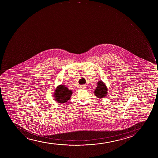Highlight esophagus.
Listing matches in <instances>:
<instances>
[{"instance_id":"obj_1","label":"esophagus","mask_w":158,"mask_h":158,"mask_svg":"<svg viewBox=\"0 0 158 158\" xmlns=\"http://www.w3.org/2000/svg\"><path fill=\"white\" fill-rule=\"evenodd\" d=\"M80 88H82V89H84L85 88V85H81L80 86Z\"/></svg>"}]
</instances>
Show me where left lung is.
<instances>
[{"instance_id": "left-lung-1", "label": "left lung", "mask_w": 158, "mask_h": 158, "mask_svg": "<svg viewBox=\"0 0 158 158\" xmlns=\"http://www.w3.org/2000/svg\"><path fill=\"white\" fill-rule=\"evenodd\" d=\"M107 91L106 87L103 82H98L97 87L94 92L95 95L98 98L105 97L107 94Z\"/></svg>"}]
</instances>
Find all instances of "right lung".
Returning a JSON list of instances; mask_svg holds the SVG:
<instances>
[{
  "label": "right lung",
  "instance_id": "obj_1",
  "mask_svg": "<svg viewBox=\"0 0 158 158\" xmlns=\"http://www.w3.org/2000/svg\"><path fill=\"white\" fill-rule=\"evenodd\" d=\"M72 93V91L68 90L64 85H59L55 90V99L59 103H64L70 99Z\"/></svg>",
  "mask_w": 158,
  "mask_h": 158
}]
</instances>
